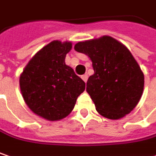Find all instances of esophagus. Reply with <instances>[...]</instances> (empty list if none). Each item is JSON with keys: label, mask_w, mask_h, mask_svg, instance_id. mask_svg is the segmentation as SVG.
I'll use <instances>...</instances> for the list:
<instances>
[{"label": "esophagus", "mask_w": 156, "mask_h": 156, "mask_svg": "<svg viewBox=\"0 0 156 156\" xmlns=\"http://www.w3.org/2000/svg\"><path fill=\"white\" fill-rule=\"evenodd\" d=\"M81 78H82V79H83L85 82H87V79H88V75H87V74H84V75L81 76Z\"/></svg>", "instance_id": "34e87169"}]
</instances>
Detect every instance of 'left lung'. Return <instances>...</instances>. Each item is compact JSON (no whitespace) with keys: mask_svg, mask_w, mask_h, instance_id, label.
Masks as SVG:
<instances>
[{"mask_svg":"<svg viewBox=\"0 0 156 156\" xmlns=\"http://www.w3.org/2000/svg\"><path fill=\"white\" fill-rule=\"evenodd\" d=\"M75 50L88 55L94 74L87 92L96 110L108 119H119L138 104L144 88V74L132 53L109 36L78 42Z\"/></svg>","mask_w":156,"mask_h":156,"instance_id":"obj_1","label":"left lung"}]
</instances>
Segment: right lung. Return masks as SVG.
I'll use <instances>...</instances> for the list:
<instances>
[{
  "mask_svg": "<svg viewBox=\"0 0 156 156\" xmlns=\"http://www.w3.org/2000/svg\"><path fill=\"white\" fill-rule=\"evenodd\" d=\"M71 42L54 41L39 51L20 76V89L27 106L50 121L64 118L72 111L86 83L65 64Z\"/></svg>",
  "mask_w": 156,
  "mask_h": 156,
  "instance_id": "add662e5",
  "label": "right lung"
}]
</instances>
